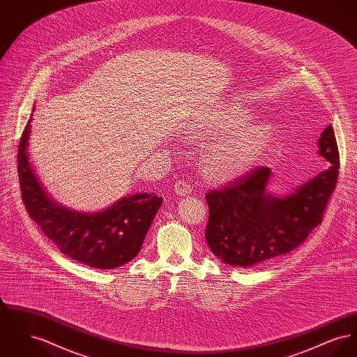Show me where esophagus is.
Here are the masks:
<instances>
[{"mask_svg": "<svg viewBox=\"0 0 357 357\" xmlns=\"http://www.w3.org/2000/svg\"><path fill=\"white\" fill-rule=\"evenodd\" d=\"M174 190H175V194H176V195L185 197V195H188V194L191 192L192 188H191L190 183H188L187 181L181 179V181H178V182L174 185Z\"/></svg>", "mask_w": 357, "mask_h": 357, "instance_id": "esophagus-1", "label": "esophagus"}]
</instances>
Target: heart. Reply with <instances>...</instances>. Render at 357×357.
I'll list each match as a JSON object with an SVG mask.
<instances>
[{"label": "heart", "mask_w": 357, "mask_h": 357, "mask_svg": "<svg viewBox=\"0 0 357 357\" xmlns=\"http://www.w3.org/2000/svg\"><path fill=\"white\" fill-rule=\"evenodd\" d=\"M249 109L236 104H223L191 126L188 140H211L204 163L217 181H233L250 170L259 160L272 139L266 121H248Z\"/></svg>", "instance_id": "1"}]
</instances>
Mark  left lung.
Instances as JSON below:
<instances>
[{"mask_svg": "<svg viewBox=\"0 0 357 357\" xmlns=\"http://www.w3.org/2000/svg\"><path fill=\"white\" fill-rule=\"evenodd\" d=\"M317 144L329 167L288 194L274 195L268 190L273 174L264 166L206 194L204 237L223 264L250 268L288 255L321 223L339 176V149L331 124Z\"/></svg>", "mask_w": 357, "mask_h": 357, "instance_id": "left-lung-1", "label": "left lung"}]
</instances>
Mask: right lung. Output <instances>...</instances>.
<instances>
[{
  "label": "right lung",
  "instance_id": "right-lung-1",
  "mask_svg": "<svg viewBox=\"0 0 357 357\" xmlns=\"http://www.w3.org/2000/svg\"><path fill=\"white\" fill-rule=\"evenodd\" d=\"M32 116L21 136L17 153L21 197L31 218L63 255L84 265L115 269L132 261L162 206V197L136 192L93 213L76 211L56 202L29 162Z\"/></svg>",
  "mask_w": 357,
  "mask_h": 357
}]
</instances>
